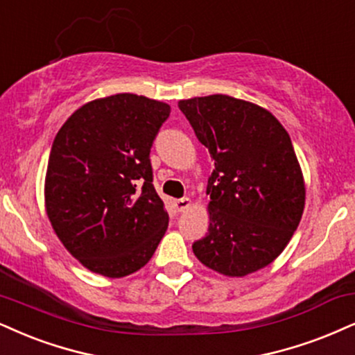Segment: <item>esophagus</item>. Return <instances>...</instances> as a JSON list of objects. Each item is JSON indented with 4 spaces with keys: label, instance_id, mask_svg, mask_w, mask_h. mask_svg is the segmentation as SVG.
Masks as SVG:
<instances>
[{
    "label": "esophagus",
    "instance_id": "1",
    "mask_svg": "<svg viewBox=\"0 0 355 355\" xmlns=\"http://www.w3.org/2000/svg\"><path fill=\"white\" fill-rule=\"evenodd\" d=\"M173 205H174V209H176L178 212H182V211H186V209H189L191 199H189V198L174 199V200H173Z\"/></svg>",
    "mask_w": 355,
    "mask_h": 355
}]
</instances>
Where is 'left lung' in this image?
I'll list each match as a JSON object with an SVG mask.
<instances>
[{"label": "left lung", "mask_w": 355, "mask_h": 355, "mask_svg": "<svg viewBox=\"0 0 355 355\" xmlns=\"http://www.w3.org/2000/svg\"><path fill=\"white\" fill-rule=\"evenodd\" d=\"M216 164L207 182L209 232L192 243L200 263L245 277L284 250L304 209L291 138L268 110L229 95L179 100Z\"/></svg>", "instance_id": "obj_1"}]
</instances>
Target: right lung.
<instances>
[{
  "label": "right lung",
  "mask_w": 355,
  "mask_h": 355,
  "mask_svg": "<svg viewBox=\"0 0 355 355\" xmlns=\"http://www.w3.org/2000/svg\"><path fill=\"white\" fill-rule=\"evenodd\" d=\"M169 113L168 103L116 94L82 105L55 135L46 212L69 253L94 273H135L168 229L150 151Z\"/></svg>",
  "instance_id": "right-lung-1"
}]
</instances>
